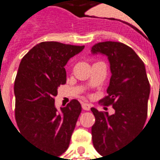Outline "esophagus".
Masks as SVG:
<instances>
[{"label":"esophagus","instance_id":"esophagus-1","mask_svg":"<svg viewBox=\"0 0 160 160\" xmlns=\"http://www.w3.org/2000/svg\"><path fill=\"white\" fill-rule=\"evenodd\" d=\"M81 106H82V109H83V110H85V111H89L91 108V104L90 103H88V102H82Z\"/></svg>","mask_w":160,"mask_h":160}]
</instances>
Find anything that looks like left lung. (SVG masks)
I'll list each match as a JSON object with an SVG mask.
<instances>
[{
	"label": "left lung",
	"mask_w": 160,
	"mask_h": 160,
	"mask_svg": "<svg viewBox=\"0 0 160 160\" xmlns=\"http://www.w3.org/2000/svg\"><path fill=\"white\" fill-rule=\"evenodd\" d=\"M91 52L105 55L112 72L108 95L101 102L112 105L115 113L109 115L91 108L96 118L91 129L93 144L103 156L119 151L143 128L151 87L144 63L128 46L121 42H99Z\"/></svg>",
	"instance_id": "1"
}]
</instances>
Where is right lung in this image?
<instances>
[{
  "instance_id": "right-lung-1",
  "label": "right lung",
  "mask_w": 160,
  "mask_h": 160,
  "mask_svg": "<svg viewBox=\"0 0 160 160\" xmlns=\"http://www.w3.org/2000/svg\"><path fill=\"white\" fill-rule=\"evenodd\" d=\"M83 48L58 42H41L22 58L15 80V118L20 133L54 156L68 149L81 112L80 102L73 99L58 112L55 97L58 87L66 83L65 64Z\"/></svg>"
}]
</instances>
